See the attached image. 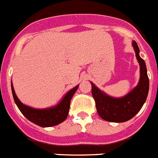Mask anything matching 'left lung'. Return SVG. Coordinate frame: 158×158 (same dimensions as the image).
Returning a JSON list of instances; mask_svg holds the SVG:
<instances>
[{"label": "left lung", "mask_w": 158, "mask_h": 158, "mask_svg": "<svg viewBox=\"0 0 158 158\" xmlns=\"http://www.w3.org/2000/svg\"><path fill=\"white\" fill-rule=\"evenodd\" d=\"M132 45L140 65V79L131 91L122 98H116L106 94L91 82V92L97 112L106 121L122 123L131 120L142 109L148 95L149 78L146 63L139 56V49L135 41L132 42Z\"/></svg>", "instance_id": "1"}]
</instances>
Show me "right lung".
Returning a JSON list of instances; mask_svg holds the SVG:
<instances>
[{"mask_svg": "<svg viewBox=\"0 0 158 158\" xmlns=\"http://www.w3.org/2000/svg\"><path fill=\"white\" fill-rule=\"evenodd\" d=\"M11 86H12V92L14 101L16 104L17 107L19 108L23 116L28 120L35 123L36 125L42 127H52V126L57 125L64 121L69 115V109H70V102L73 95L77 90L79 85L70 89L56 106L44 109H34V108H31L23 104L15 94L12 82Z\"/></svg>", "mask_w": 158, "mask_h": 158, "instance_id": "add662e5", "label": "right lung"}]
</instances>
